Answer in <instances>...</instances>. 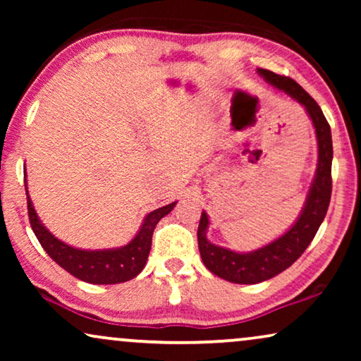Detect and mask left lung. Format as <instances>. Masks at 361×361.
<instances>
[{
    "label": "left lung",
    "mask_w": 361,
    "mask_h": 361,
    "mask_svg": "<svg viewBox=\"0 0 361 361\" xmlns=\"http://www.w3.org/2000/svg\"><path fill=\"white\" fill-rule=\"evenodd\" d=\"M258 73L269 85L288 93L290 98L300 103L312 120L315 137H317V169H315L307 199L294 225L279 238L255 251L238 253V251L210 243L207 238V230L210 225L209 215L202 212L199 230H197L202 261L210 273L235 284L263 283L283 273L295 259H299L324 221L330 204V195H332V131L317 102L293 78L278 75L266 68H258Z\"/></svg>",
    "instance_id": "1"
}]
</instances>
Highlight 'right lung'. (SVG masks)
Segmentation results:
<instances>
[{"label": "right lung", "mask_w": 361, "mask_h": 361, "mask_svg": "<svg viewBox=\"0 0 361 361\" xmlns=\"http://www.w3.org/2000/svg\"><path fill=\"white\" fill-rule=\"evenodd\" d=\"M24 185L27 187L26 180H24ZM26 194L29 221H31L32 231L37 236L39 243L61 268L90 284H118L136 278L146 266L156 225L177 204V202H172L169 205L149 212L142 220L141 228L135 235V238L125 246L110 250H82L73 248L56 238L37 216L27 189Z\"/></svg>", "instance_id": "1"}]
</instances>
